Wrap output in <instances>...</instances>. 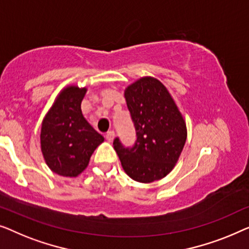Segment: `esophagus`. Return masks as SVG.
<instances>
[{"label":"esophagus","instance_id":"34e87169","mask_svg":"<svg viewBox=\"0 0 249 249\" xmlns=\"http://www.w3.org/2000/svg\"><path fill=\"white\" fill-rule=\"evenodd\" d=\"M115 139V132L114 131H110L108 132L106 134V140L108 142H113V140Z\"/></svg>","mask_w":249,"mask_h":249}]
</instances>
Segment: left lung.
<instances>
[{
	"label": "left lung",
	"instance_id": "8db88e82",
	"mask_svg": "<svg viewBox=\"0 0 249 249\" xmlns=\"http://www.w3.org/2000/svg\"><path fill=\"white\" fill-rule=\"evenodd\" d=\"M126 105L135 126L136 141L125 148L114 140L125 173L140 183L159 180L173 170L186 142V124L162 83L144 76L125 89Z\"/></svg>",
	"mask_w": 249,
	"mask_h": 249
}]
</instances>
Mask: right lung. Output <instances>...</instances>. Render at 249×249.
Masks as SVG:
<instances>
[{
  "instance_id": "1",
  "label": "right lung",
  "mask_w": 249,
  "mask_h": 249,
  "mask_svg": "<svg viewBox=\"0 0 249 249\" xmlns=\"http://www.w3.org/2000/svg\"><path fill=\"white\" fill-rule=\"evenodd\" d=\"M86 88L66 87L45 116L40 145L47 166L55 174L76 177L88 166L90 157L101 142L100 135L81 111Z\"/></svg>"
}]
</instances>
